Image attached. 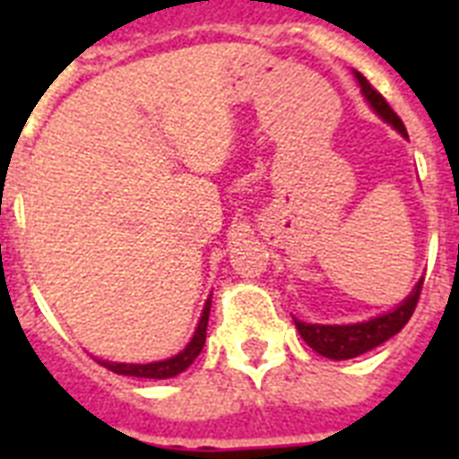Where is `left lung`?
I'll return each instance as SVG.
<instances>
[{
    "label": "left lung",
    "instance_id": "8db88e82",
    "mask_svg": "<svg viewBox=\"0 0 459 459\" xmlns=\"http://www.w3.org/2000/svg\"><path fill=\"white\" fill-rule=\"evenodd\" d=\"M352 74H355L359 90H362L364 100L369 102L371 109L377 111L385 124L393 126L403 138H407L405 126L395 117V111L388 107L384 97L371 88L369 81L362 74H357V71H352ZM421 283H424V279L417 281L412 293L407 295L400 305H395L388 312L378 314V316H371L367 321H357V324H307V321L295 319V326L300 331L302 341L314 352H319V355L328 357V359H352V357H359L364 352H369V350L378 348L381 342L393 338L400 328L405 326L410 316H412L414 307H417V300H420Z\"/></svg>",
    "mask_w": 459,
    "mask_h": 459
}]
</instances>
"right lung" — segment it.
Listing matches in <instances>:
<instances>
[{"label":"right lung","mask_w":459,"mask_h":459,"mask_svg":"<svg viewBox=\"0 0 459 459\" xmlns=\"http://www.w3.org/2000/svg\"><path fill=\"white\" fill-rule=\"evenodd\" d=\"M209 307H212V298H207L202 316L197 321L193 338L187 342L186 348L180 350L178 355L169 357V359H159V362H147V364H128V362H109V359H97V362L107 367L114 374H124V377H138V378H173L178 377L180 371H186L190 364L197 359V355L204 348L207 341V321H209Z\"/></svg>","instance_id":"obj_1"}]
</instances>
